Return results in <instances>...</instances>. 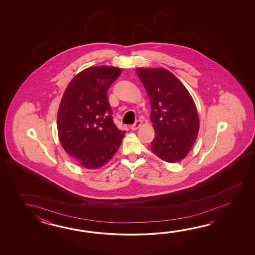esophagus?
I'll list each match as a JSON object with an SVG mask.
<instances>
[{"label":"esophagus","mask_w":255,"mask_h":255,"mask_svg":"<svg viewBox=\"0 0 255 255\" xmlns=\"http://www.w3.org/2000/svg\"><path fill=\"white\" fill-rule=\"evenodd\" d=\"M141 125H142V121L141 120H136L135 123L133 124V125L131 126V129L132 130H136L138 129L139 128H140Z\"/></svg>","instance_id":"34e87169"}]
</instances>
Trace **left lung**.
<instances>
[{"label": "left lung", "instance_id": "obj_1", "mask_svg": "<svg viewBox=\"0 0 255 255\" xmlns=\"http://www.w3.org/2000/svg\"><path fill=\"white\" fill-rule=\"evenodd\" d=\"M150 100L155 130L152 151L168 163L183 159L200 128L195 103L184 85L164 68H136Z\"/></svg>", "mask_w": 255, "mask_h": 255}]
</instances>
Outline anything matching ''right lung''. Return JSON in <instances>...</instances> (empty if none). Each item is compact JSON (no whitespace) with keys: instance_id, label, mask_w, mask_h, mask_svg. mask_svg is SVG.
<instances>
[{"instance_id":"right-lung-1","label":"right lung","mask_w":255,"mask_h":255,"mask_svg":"<svg viewBox=\"0 0 255 255\" xmlns=\"http://www.w3.org/2000/svg\"><path fill=\"white\" fill-rule=\"evenodd\" d=\"M121 75L114 66H92L66 87L57 113L61 145L81 166L101 168L120 148L126 131L115 125L107 92Z\"/></svg>"}]
</instances>
